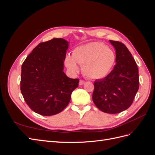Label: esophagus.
<instances>
[{"label":"esophagus","instance_id":"34e87169","mask_svg":"<svg viewBox=\"0 0 155 155\" xmlns=\"http://www.w3.org/2000/svg\"><path fill=\"white\" fill-rule=\"evenodd\" d=\"M84 83H85V81H83V80H82V79H81V80H80V81H79V85H83Z\"/></svg>","mask_w":155,"mask_h":155}]
</instances>
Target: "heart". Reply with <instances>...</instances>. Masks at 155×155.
<instances>
[{"instance_id": "heart-1", "label": "heart", "mask_w": 155, "mask_h": 155, "mask_svg": "<svg viewBox=\"0 0 155 155\" xmlns=\"http://www.w3.org/2000/svg\"><path fill=\"white\" fill-rule=\"evenodd\" d=\"M116 55L111 49L99 42H92L75 48L73 55H67L65 64L70 72L77 73L78 63L82 64L84 75L91 79L104 78L113 68Z\"/></svg>"}]
</instances>
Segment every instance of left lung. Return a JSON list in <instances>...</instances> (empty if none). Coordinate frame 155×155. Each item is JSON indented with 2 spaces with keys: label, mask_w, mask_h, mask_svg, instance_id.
<instances>
[{
  "label": "left lung",
  "mask_w": 155,
  "mask_h": 155,
  "mask_svg": "<svg viewBox=\"0 0 155 155\" xmlns=\"http://www.w3.org/2000/svg\"><path fill=\"white\" fill-rule=\"evenodd\" d=\"M116 50L114 69L94 83V104L102 112L117 114L132 105L139 88L137 64L132 54L122 43L109 40Z\"/></svg>",
  "instance_id": "8db88e82"
}]
</instances>
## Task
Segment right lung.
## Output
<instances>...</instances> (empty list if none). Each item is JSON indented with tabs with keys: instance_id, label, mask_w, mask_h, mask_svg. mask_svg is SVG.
<instances>
[{
	"instance_id": "1",
	"label": "right lung",
	"mask_w": 155,
	"mask_h": 155,
	"mask_svg": "<svg viewBox=\"0 0 155 155\" xmlns=\"http://www.w3.org/2000/svg\"><path fill=\"white\" fill-rule=\"evenodd\" d=\"M68 42L54 38L41 43L32 50L21 67V91L30 109L43 116L63 110L79 85L63 72Z\"/></svg>"
}]
</instances>
